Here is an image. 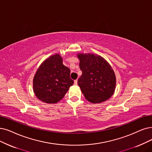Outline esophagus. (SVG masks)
Segmentation results:
<instances>
[{
	"label": "esophagus",
	"instance_id": "esophagus-1",
	"mask_svg": "<svg viewBox=\"0 0 152 152\" xmlns=\"http://www.w3.org/2000/svg\"><path fill=\"white\" fill-rule=\"evenodd\" d=\"M74 85H75V86H77V80H74Z\"/></svg>",
	"mask_w": 152,
	"mask_h": 152
}]
</instances>
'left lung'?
Returning <instances> with one entry per match:
<instances>
[{
  "label": "left lung",
  "instance_id": "1",
  "mask_svg": "<svg viewBox=\"0 0 152 152\" xmlns=\"http://www.w3.org/2000/svg\"><path fill=\"white\" fill-rule=\"evenodd\" d=\"M82 74L78 85L85 98L92 104H100L113 95L116 77L109 63L94 53H77Z\"/></svg>",
  "mask_w": 152,
  "mask_h": 152
}]
</instances>
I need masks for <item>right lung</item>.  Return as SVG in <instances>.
<instances>
[{"mask_svg": "<svg viewBox=\"0 0 152 152\" xmlns=\"http://www.w3.org/2000/svg\"><path fill=\"white\" fill-rule=\"evenodd\" d=\"M70 74V69L63 64L59 53L50 56L40 64L34 77L35 95L44 103L56 104L74 83Z\"/></svg>", "mask_w": 152, "mask_h": 152, "instance_id": "obj_1", "label": "right lung"}]
</instances>
